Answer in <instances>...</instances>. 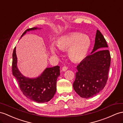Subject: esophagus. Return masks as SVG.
I'll return each mask as SVG.
<instances>
[{"label":"esophagus","instance_id":"esophagus-1","mask_svg":"<svg viewBox=\"0 0 123 123\" xmlns=\"http://www.w3.org/2000/svg\"><path fill=\"white\" fill-rule=\"evenodd\" d=\"M67 69H68V67H66V66L62 67V71H65L66 70H67Z\"/></svg>","mask_w":123,"mask_h":123}]
</instances>
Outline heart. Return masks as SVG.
Wrapping results in <instances>:
<instances>
[{
    "label": "heart",
    "mask_w": 123,
    "mask_h": 123,
    "mask_svg": "<svg viewBox=\"0 0 123 123\" xmlns=\"http://www.w3.org/2000/svg\"><path fill=\"white\" fill-rule=\"evenodd\" d=\"M91 44V40L88 35L76 32L60 37L57 41V45L60 49L62 50L69 49L68 56L72 61L75 62H80L86 57ZM50 49L53 53L58 52L54 43L50 44Z\"/></svg>",
    "instance_id": "b5f03b06"
}]
</instances>
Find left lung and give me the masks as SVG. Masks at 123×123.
<instances>
[{
    "mask_svg": "<svg viewBox=\"0 0 123 123\" xmlns=\"http://www.w3.org/2000/svg\"><path fill=\"white\" fill-rule=\"evenodd\" d=\"M107 47L105 39L98 30L91 54L77 66L73 87L81 98L95 96L106 85L111 65V55Z\"/></svg>",
    "mask_w": 123,
    "mask_h": 123,
    "instance_id": "1",
    "label": "left lung"
}]
</instances>
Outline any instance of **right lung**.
I'll list each match as a JSON object with an SVG mask.
<instances>
[{
	"label": "right lung",
	"instance_id": "1",
	"mask_svg": "<svg viewBox=\"0 0 123 123\" xmlns=\"http://www.w3.org/2000/svg\"><path fill=\"white\" fill-rule=\"evenodd\" d=\"M37 28L28 29L23 32L21 37L27 31L37 29ZM17 58L16 47L12 54V71L19 83L23 94L27 98L37 103H45L53 98L56 91V82L60 75V67L58 66L47 68L42 74L37 78L30 79L24 77L17 66Z\"/></svg>",
	"mask_w": 123,
	"mask_h": 123
}]
</instances>
